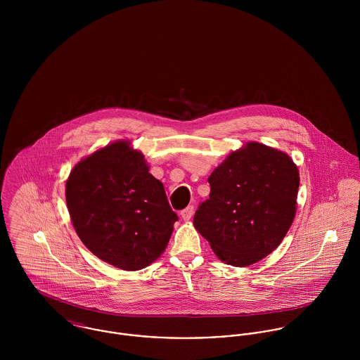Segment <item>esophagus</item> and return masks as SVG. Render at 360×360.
Listing matches in <instances>:
<instances>
[{"mask_svg": "<svg viewBox=\"0 0 360 360\" xmlns=\"http://www.w3.org/2000/svg\"><path fill=\"white\" fill-rule=\"evenodd\" d=\"M181 217L184 219V220H190L191 217H193V214H194V206H187L186 209H183L181 210Z\"/></svg>", "mask_w": 360, "mask_h": 360, "instance_id": "1", "label": "esophagus"}]
</instances>
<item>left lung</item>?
<instances>
[{
	"label": "left lung",
	"instance_id": "8db88e82",
	"mask_svg": "<svg viewBox=\"0 0 360 360\" xmlns=\"http://www.w3.org/2000/svg\"><path fill=\"white\" fill-rule=\"evenodd\" d=\"M209 200L194 227L221 262L245 267L271 254L297 213L300 172L292 159L260 143L233 151L209 176Z\"/></svg>",
	"mask_w": 360,
	"mask_h": 360
}]
</instances>
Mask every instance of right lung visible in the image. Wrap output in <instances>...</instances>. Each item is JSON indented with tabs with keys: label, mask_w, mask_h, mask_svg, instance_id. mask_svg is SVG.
<instances>
[{
	"label": "right lung",
	"mask_w": 360,
	"mask_h": 360,
	"mask_svg": "<svg viewBox=\"0 0 360 360\" xmlns=\"http://www.w3.org/2000/svg\"><path fill=\"white\" fill-rule=\"evenodd\" d=\"M144 155L115 141L82 159L66 181V205L82 243L103 262L140 270L160 257L179 219Z\"/></svg>",
	"instance_id": "add662e5"
}]
</instances>
